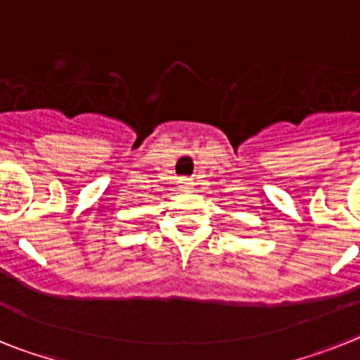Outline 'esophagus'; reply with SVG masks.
Segmentation results:
<instances>
[{"instance_id":"obj_1","label":"esophagus","mask_w":360,"mask_h":360,"mask_svg":"<svg viewBox=\"0 0 360 360\" xmlns=\"http://www.w3.org/2000/svg\"><path fill=\"white\" fill-rule=\"evenodd\" d=\"M179 186L183 190H188L190 186H192V183H190V179H186V177H183V179H179Z\"/></svg>"}]
</instances>
